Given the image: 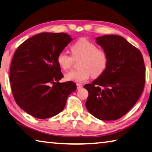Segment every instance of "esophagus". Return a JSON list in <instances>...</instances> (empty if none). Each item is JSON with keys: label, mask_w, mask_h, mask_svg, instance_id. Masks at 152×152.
<instances>
[{"label": "esophagus", "mask_w": 152, "mask_h": 152, "mask_svg": "<svg viewBox=\"0 0 152 152\" xmlns=\"http://www.w3.org/2000/svg\"><path fill=\"white\" fill-rule=\"evenodd\" d=\"M82 87H83V85H82L81 83H77V88L78 89L82 88Z\"/></svg>", "instance_id": "1"}]
</instances>
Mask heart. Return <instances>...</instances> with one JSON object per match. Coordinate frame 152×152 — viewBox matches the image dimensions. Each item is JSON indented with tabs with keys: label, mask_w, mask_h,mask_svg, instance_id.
Listing matches in <instances>:
<instances>
[{
	"label": "heart",
	"mask_w": 152,
	"mask_h": 152,
	"mask_svg": "<svg viewBox=\"0 0 152 152\" xmlns=\"http://www.w3.org/2000/svg\"><path fill=\"white\" fill-rule=\"evenodd\" d=\"M71 55L65 51L58 53L57 61L61 69H66L71 67L74 59L79 61V69H73L65 75L68 81L83 82L91 75L97 78L104 73L109 63L108 53L105 49L98 48L94 42L86 38L77 40L71 47Z\"/></svg>",
	"instance_id": "obj_1"
}]
</instances>
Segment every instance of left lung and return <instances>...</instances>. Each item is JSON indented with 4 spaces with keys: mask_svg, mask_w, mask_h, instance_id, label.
Returning <instances> with one entry per match:
<instances>
[{
    "mask_svg": "<svg viewBox=\"0 0 152 152\" xmlns=\"http://www.w3.org/2000/svg\"><path fill=\"white\" fill-rule=\"evenodd\" d=\"M97 43L108 53L104 73L84 86L89 93L87 110L104 121L121 118L131 110L143 91L145 67L142 53L124 37H97Z\"/></svg>",
    "mask_w": 152,
    "mask_h": 152,
    "instance_id": "8db88e82",
    "label": "left lung"
}]
</instances>
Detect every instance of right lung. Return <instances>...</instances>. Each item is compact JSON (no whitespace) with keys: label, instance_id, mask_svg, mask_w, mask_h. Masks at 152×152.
Listing matches in <instances>:
<instances>
[{"label":"right lung","instance_id":"add662e5","mask_svg":"<svg viewBox=\"0 0 152 152\" xmlns=\"http://www.w3.org/2000/svg\"><path fill=\"white\" fill-rule=\"evenodd\" d=\"M72 38L64 33H43L26 40L17 48L10 68V81L16 103L39 119L51 118L65 107L66 99L77 89L63 77L57 61Z\"/></svg>","mask_w":152,"mask_h":152}]
</instances>
